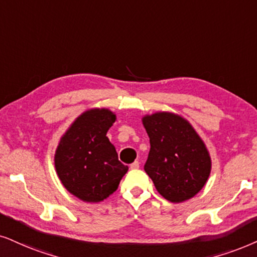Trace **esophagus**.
I'll list each match as a JSON object with an SVG mask.
<instances>
[{
  "instance_id": "esophagus-1",
  "label": "esophagus",
  "mask_w": 257,
  "mask_h": 257,
  "mask_svg": "<svg viewBox=\"0 0 257 257\" xmlns=\"http://www.w3.org/2000/svg\"><path fill=\"white\" fill-rule=\"evenodd\" d=\"M139 167H140V162H139V161L133 162V164L131 165V168H132V170H138Z\"/></svg>"
}]
</instances>
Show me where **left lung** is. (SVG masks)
Instances as JSON below:
<instances>
[{
    "mask_svg": "<svg viewBox=\"0 0 257 257\" xmlns=\"http://www.w3.org/2000/svg\"><path fill=\"white\" fill-rule=\"evenodd\" d=\"M142 123L151 144L145 171L158 192L172 203L196 196L210 175L211 158L193 126L166 111L146 115Z\"/></svg>",
    "mask_w": 257,
    "mask_h": 257,
    "instance_id": "left-lung-1",
    "label": "left lung"
}]
</instances>
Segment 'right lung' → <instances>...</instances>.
I'll return each instance as SVG.
<instances>
[{"mask_svg":"<svg viewBox=\"0 0 257 257\" xmlns=\"http://www.w3.org/2000/svg\"><path fill=\"white\" fill-rule=\"evenodd\" d=\"M115 121L109 109L87 110L70 125L57 147L54 165L61 184L86 203L108 198L128 171L106 138Z\"/></svg>","mask_w":257,"mask_h":257,"instance_id":"right-lung-1","label":"right lung"}]
</instances>
